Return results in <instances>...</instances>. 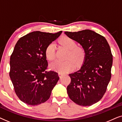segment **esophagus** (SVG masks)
I'll return each instance as SVG.
<instances>
[{
	"mask_svg": "<svg viewBox=\"0 0 122 122\" xmlns=\"http://www.w3.org/2000/svg\"><path fill=\"white\" fill-rule=\"evenodd\" d=\"M58 74H59V76L60 78H61V76H63V73H58Z\"/></svg>",
	"mask_w": 122,
	"mask_h": 122,
	"instance_id": "34e87169",
	"label": "esophagus"
}]
</instances>
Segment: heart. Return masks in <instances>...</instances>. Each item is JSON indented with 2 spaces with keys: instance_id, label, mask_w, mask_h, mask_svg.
Instances as JSON below:
<instances>
[{
  "instance_id": "heart-1",
  "label": "heart",
  "mask_w": 122,
  "mask_h": 122,
  "mask_svg": "<svg viewBox=\"0 0 122 122\" xmlns=\"http://www.w3.org/2000/svg\"><path fill=\"white\" fill-rule=\"evenodd\" d=\"M59 43L61 46L69 50L67 59H71L76 64L81 63L85 56V51L82 47L76 46V41L74 39L66 36L62 37L59 40ZM45 54L46 59L52 61L56 56V45L54 43H51L46 46ZM51 69L60 73H66L74 68V64L71 61H61L56 60L50 65Z\"/></svg>"
}]
</instances>
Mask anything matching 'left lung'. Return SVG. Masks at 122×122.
<instances>
[{
    "label": "left lung",
    "mask_w": 122,
    "mask_h": 122,
    "mask_svg": "<svg viewBox=\"0 0 122 122\" xmlns=\"http://www.w3.org/2000/svg\"><path fill=\"white\" fill-rule=\"evenodd\" d=\"M64 33L85 51L81 69L69 74L68 96L79 106H92L102 98L111 80L113 56L109 45L104 36L91 30Z\"/></svg>",
    "instance_id": "obj_1"
}]
</instances>
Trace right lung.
Instances as JSON below:
<instances>
[{"label": "right lung", "mask_w": 122, "mask_h": 122, "mask_svg": "<svg viewBox=\"0 0 122 122\" xmlns=\"http://www.w3.org/2000/svg\"><path fill=\"white\" fill-rule=\"evenodd\" d=\"M62 31L54 33L33 31L18 40L10 58L9 76L20 100L37 106L51 97L59 77L54 71H46L45 51Z\"/></svg>", "instance_id": "1"}]
</instances>
